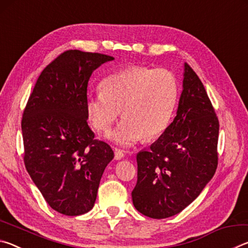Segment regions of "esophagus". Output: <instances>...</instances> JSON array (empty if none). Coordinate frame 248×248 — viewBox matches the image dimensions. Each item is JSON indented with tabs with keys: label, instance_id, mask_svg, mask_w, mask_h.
Segmentation results:
<instances>
[{
	"label": "esophagus",
	"instance_id": "1",
	"mask_svg": "<svg viewBox=\"0 0 248 248\" xmlns=\"http://www.w3.org/2000/svg\"><path fill=\"white\" fill-rule=\"evenodd\" d=\"M124 157V153L121 150L116 149L115 150V159H121Z\"/></svg>",
	"mask_w": 248,
	"mask_h": 248
}]
</instances>
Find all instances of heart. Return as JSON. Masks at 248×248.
Segmentation results:
<instances>
[{"label":"heart","mask_w":248,"mask_h":248,"mask_svg":"<svg viewBox=\"0 0 248 248\" xmlns=\"http://www.w3.org/2000/svg\"><path fill=\"white\" fill-rule=\"evenodd\" d=\"M96 94L85 100L90 124L97 131L107 132L118 117L124 120L108 138L128 148L142 138L152 140L169 127L178 102L177 78L170 70L132 66L109 75Z\"/></svg>","instance_id":"b5f03b06"}]
</instances>
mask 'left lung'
<instances>
[{
  "instance_id": "obj_1",
  "label": "left lung",
  "mask_w": 248,
  "mask_h": 248,
  "mask_svg": "<svg viewBox=\"0 0 248 248\" xmlns=\"http://www.w3.org/2000/svg\"><path fill=\"white\" fill-rule=\"evenodd\" d=\"M176 117L150 150L137 154L134 208L152 219L173 217L203 190L217 166L219 120L198 75L185 63Z\"/></svg>"
}]
</instances>
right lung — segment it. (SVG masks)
Masks as SVG:
<instances>
[{"label":"right lung","mask_w":248,"mask_h":248,"mask_svg":"<svg viewBox=\"0 0 248 248\" xmlns=\"http://www.w3.org/2000/svg\"><path fill=\"white\" fill-rule=\"evenodd\" d=\"M114 58L68 50L44 69L22 119L24 163L53 210L74 217L94 207L100 178L114 151L87 124V84Z\"/></svg>","instance_id":"right-lung-1"}]
</instances>
